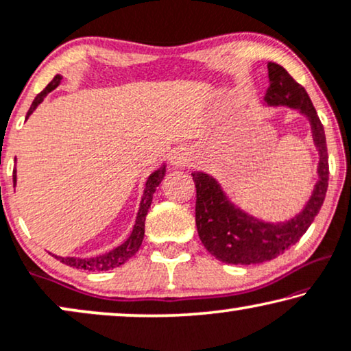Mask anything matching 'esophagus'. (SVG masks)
<instances>
[{
  "label": "esophagus",
  "mask_w": 351,
  "mask_h": 351,
  "mask_svg": "<svg viewBox=\"0 0 351 351\" xmlns=\"http://www.w3.org/2000/svg\"><path fill=\"white\" fill-rule=\"evenodd\" d=\"M170 162L175 167H186L191 162L189 152L186 151V149H181V147L175 149V151H173L171 156H170Z\"/></svg>",
  "instance_id": "esophagus-1"
}]
</instances>
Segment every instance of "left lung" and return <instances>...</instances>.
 Masks as SVG:
<instances>
[{"instance_id": "obj_1", "label": "left lung", "mask_w": 351, "mask_h": 351, "mask_svg": "<svg viewBox=\"0 0 351 351\" xmlns=\"http://www.w3.org/2000/svg\"><path fill=\"white\" fill-rule=\"evenodd\" d=\"M269 86L265 102L268 106H287L310 120L313 141L319 152L317 183L305 208L284 223H265L250 217L230 202L217 180L202 171H194L195 226L205 249L223 263L254 265L276 258L297 244L313 219L319 213L329 183V157L326 134L316 109L305 88L293 80L276 62H268Z\"/></svg>"}]
</instances>
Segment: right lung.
Masks as SVG:
<instances>
[{"label": "right lung", "instance_id": "1", "mask_svg": "<svg viewBox=\"0 0 351 351\" xmlns=\"http://www.w3.org/2000/svg\"><path fill=\"white\" fill-rule=\"evenodd\" d=\"M60 80H62V77H60V75H56L53 80H51L49 85L35 97V101L32 102L29 112H27V119H29V115L36 109V106H38L40 102L45 99V96L48 95V93L53 91L54 88L59 86ZM165 170L167 168H165V165H163L158 168V170L154 171L152 175L147 178L141 204H139L138 217H136V221H134L133 231H132V234H130L128 239L123 242V244L115 247L114 250L107 252V254H104V255L93 256V258H77V256H65L64 258V256H58V255H53V256L60 260V263L72 266V268L86 269V271H107V269L117 268V266L123 265L128 258H132V256L136 254V252L139 250V247H141V244H143L144 221H146V215L149 212V207H151L152 195H154V193H156V188L162 183L163 176H165ZM12 178H14V186H16V170H14Z\"/></svg>", "mask_w": 351, "mask_h": 351}]
</instances>
